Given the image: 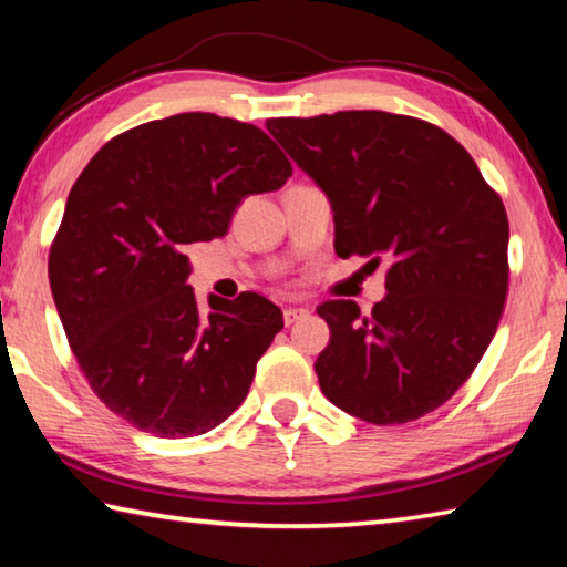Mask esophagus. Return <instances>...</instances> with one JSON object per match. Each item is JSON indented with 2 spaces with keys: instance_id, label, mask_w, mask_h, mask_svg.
<instances>
[{
  "instance_id": "1",
  "label": "esophagus",
  "mask_w": 567,
  "mask_h": 567,
  "mask_svg": "<svg viewBox=\"0 0 567 567\" xmlns=\"http://www.w3.org/2000/svg\"><path fill=\"white\" fill-rule=\"evenodd\" d=\"M307 315H310V310H305V307H287V310L282 312V320H285V324H295L297 320L307 318Z\"/></svg>"
}]
</instances>
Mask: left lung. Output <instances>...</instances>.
<instances>
[{"label":"left lung","mask_w":567,"mask_h":567,"mask_svg":"<svg viewBox=\"0 0 567 567\" xmlns=\"http://www.w3.org/2000/svg\"><path fill=\"white\" fill-rule=\"evenodd\" d=\"M328 192L334 252L388 260L385 300L362 315L328 300L330 342L315 362L332 405L372 425L417 420L473 375L503 318L505 205L445 130L378 110L267 120Z\"/></svg>","instance_id":"obj_1"}]
</instances>
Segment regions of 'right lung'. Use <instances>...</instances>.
Here are the masks:
<instances>
[{
  "label": "right lung",
  "mask_w": 567,
  "mask_h": 567,
  "mask_svg": "<svg viewBox=\"0 0 567 567\" xmlns=\"http://www.w3.org/2000/svg\"><path fill=\"white\" fill-rule=\"evenodd\" d=\"M285 152L255 124L185 112L112 137L70 189L50 287L76 364L104 405L157 437H192L243 405L282 330L262 295L187 285V245L225 237L247 195L282 187Z\"/></svg>",
  "instance_id": "right-lung-1"
}]
</instances>
